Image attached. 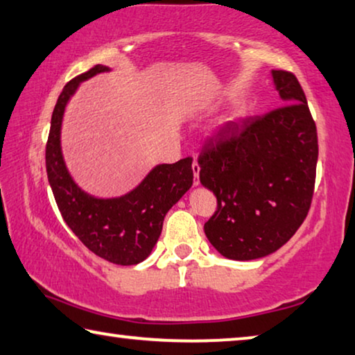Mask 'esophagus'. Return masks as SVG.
I'll return each mask as SVG.
<instances>
[{
  "label": "esophagus",
  "mask_w": 355,
  "mask_h": 355,
  "mask_svg": "<svg viewBox=\"0 0 355 355\" xmlns=\"http://www.w3.org/2000/svg\"><path fill=\"white\" fill-rule=\"evenodd\" d=\"M199 172H200V166L198 161L193 162V173H194V184H199Z\"/></svg>",
  "instance_id": "1"
}]
</instances>
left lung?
I'll list each match as a JSON object with an SVG mask.
<instances>
[{
	"label": "left lung",
	"instance_id": "left-lung-1",
	"mask_svg": "<svg viewBox=\"0 0 355 355\" xmlns=\"http://www.w3.org/2000/svg\"><path fill=\"white\" fill-rule=\"evenodd\" d=\"M272 74L288 104L224 123L198 157L200 183L216 196L205 235L234 261H252L281 248L305 221L313 200L316 123L297 77L283 69Z\"/></svg>",
	"mask_w": 355,
	"mask_h": 355
}]
</instances>
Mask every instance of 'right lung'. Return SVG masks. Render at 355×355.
I'll return each instance as SVG.
<instances>
[{
	"instance_id": "add662e5",
	"label": "right lung",
	"mask_w": 355,
	"mask_h": 355,
	"mask_svg": "<svg viewBox=\"0 0 355 355\" xmlns=\"http://www.w3.org/2000/svg\"><path fill=\"white\" fill-rule=\"evenodd\" d=\"M109 71L96 64L64 85L56 101L46 145V167L58 210L87 248L116 266H136L147 259L162 230L166 213L193 184V157L161 164L131 193L96 199L72 182L61 155L60 131L64 107L82 80Z\"/></svg>"
}]
</instances>
